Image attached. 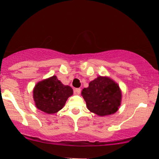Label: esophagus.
<instances>
[{
  "mask_svg": "<svg viewBox=\"0 0 159 159\" xmlns=\"http://www.w3.org/2000/svg\"><path fill=\"white\" fill-rule=\"evenodd\" d=\"M75 92L77 94H79L80 93H81V89H80V88H75Z\"/></svg>",
  "mask_w": 159,
  "mask_h": 159,
  "instance_id": "34e87169",
  "label": "esophagus"
}]
</instances>
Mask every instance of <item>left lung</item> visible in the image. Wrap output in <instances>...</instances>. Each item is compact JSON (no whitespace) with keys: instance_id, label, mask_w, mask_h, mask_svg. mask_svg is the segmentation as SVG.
I'll use <instances>...</instances> for the list:
<instances>
[{"instance_id":"8db88e82","label":"left lung","mask_w":159,"mask_h":159,"mask_svg":"<svg viewBox=\"0 0 159 159\" xmlns=\"http://www.w3.org/2000/svg\"><path fill=\"white\" fill-rule=\"evenodd\" d=\"M81 95L88 110L101 116L116 113L122 99L119 85L110 78L102 76L90 81Z\"/></svg>"}]
</instances>
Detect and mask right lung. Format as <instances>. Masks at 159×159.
<instances>
[{
    "label": "right lung",
    "mask_w": 159,
    "mask_h": 159,
    "mask_svg": "<svg viewBox=\"0 0 159 159\" xmlns=\"http://www.w3.org/2000/svg\"><path fill=\"white\" fill-rule=\"evenodd\" d=\"M36 107L40 111L51 114L63 108L69 96L73 94L72 87L63 85L57 76L38 82L34 91Z\"/></svg>",
    "instance_id": "add662e5"
}]
</instances>
